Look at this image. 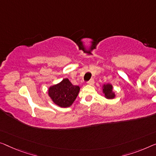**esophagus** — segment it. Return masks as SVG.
<instances>
[{
    "label": "esophagus",
    "instance_id": "34e87169",
    "mask_svg": "<svg viewBox=\"0 0 156 156\" xmlns=\"http://www.w3.org/2000/svg\"><path fill=\"white\" fill-rule=\"evenodd\" d=\"M87 83L88 85H93L94 83V79H90V80L89 81H87Z\"/></svg>",
    "mask_w": 156,
    "mask_h": 156
}]
</instances>
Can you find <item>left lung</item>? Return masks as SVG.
<instances>
[{
	"label": "left lung",
	"mask_w": 156,
	"mask_h": 156,
	"mask_svg": "<svg viewBox=\"0 0 156 156\" xmlns=\"http://www.w3.org/2000/svg\"><path fill=\"white\" fill-rule=\"evenodd\" d=\"M103 92L107 99H113L115 97V94L113 92V86L110 84L104 85Z\"/></svg>",
	"instance_id": "8db88e82"
}]
</instances>
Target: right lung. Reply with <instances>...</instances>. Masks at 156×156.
<instances>
[{"mask_svg": "<svg viewBox=\"0 0 156 156\" xmlns=\"http://www.w3.org/2000/svg\"><path fill=\"white\" fill-rule=\"evenodd\" d=\"M80 87L73 85L68 78L49 88V96L54 103L60 107H69L77 97Z\"/></svg>", "mask_w": 156, "mask_h": 156, "instance_id": "obj_1", "label": "right lung"}]
</instances>
